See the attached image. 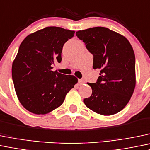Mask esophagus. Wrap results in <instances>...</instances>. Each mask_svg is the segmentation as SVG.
Returning a JSON list of instances; mask_svg holds the SVG:
<instances>
[{"mask_svg": "<svg viewBox=\"0 0 150 150\" xmlns=\"http://www.w3.org/2000/svg\"><path fill=\"white\" fill-rule=\"evenodd\" d=\"M78 83L80 85H83L85 83V80L83 79H79L78 80Z\"/></svg>", "mask_w": 150, "mask_h": 150, "instance_id": "esophagus-1", "label": "esophagus"}]
</instances>
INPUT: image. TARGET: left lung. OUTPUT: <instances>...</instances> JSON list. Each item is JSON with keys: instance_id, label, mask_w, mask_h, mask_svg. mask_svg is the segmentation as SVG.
Here are the masks:
<instances>
[{"instance_id": "obj_1", "label": "left lung", "mask_w": 150, "mask_h": 150, "mask_svg": "<svg viewBox=\"0 0 150 150\" xmlns=\"http://www.w3.org/2000/svg\"><path fill=\"white\" fill-rule=\"evenodd\" d=\"M76 36L93 55V69H100L96 83H88L92 95L84 99L94 112L110 116L121 111L130 100L136 85L135 55L128 39L108 28L81 30Z\"/></svg>"}]
</instances>
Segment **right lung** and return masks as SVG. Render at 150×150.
<instances>
[{
	"instance_id": "add662e5",
	"label": "right lung",
	"mask_w": 150,
	"mask_h": 150,
	"mask_svg": "<svg viewBox=\"0 0 150 150\" xmlns=\"http://www.w3.org/2000/svg\"><path fill=\"white\" fill-rule=\"evenodd\" d=\"M75 31L49 26L29 34L20 45L12 64V78L21 105L35 114H46L64 102L78 83L74 75L52 70L62 60L64 44Z\"/></svg>"
}]
</instances>
